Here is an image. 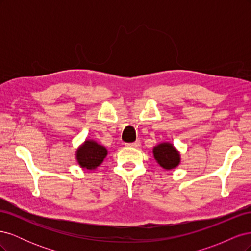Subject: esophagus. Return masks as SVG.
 Returning <instances> with one entry per match:
<instances>
[{
	"label": "esophagus",
	"mask_w": 251,
	"mask_h": 251,
	"mask_svg": "<svg viewBox=\"0 0 251 251\" xmlns=\"http://www.w3.org/2000/svg\"><path fill=\"white\" fill-rule=\"evenodd\" d=\"M126 146H127V147H130V148H135V149H137V148H139V147H140V141H139V140H136L135 142L127 143Z\"/></svg>",
	"instance_id": "34e87169"
}]
</instances>
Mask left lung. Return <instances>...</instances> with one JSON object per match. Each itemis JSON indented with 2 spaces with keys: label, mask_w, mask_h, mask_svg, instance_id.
Masks as SVG:
<instances>
[{
  "label": "left lung",
  "mask_w": 251,
  "mask_h": 251,
  "mask_svg": "<svg viewBox=\"0 0 251 251\" xmlns=\"http://www.w3.org/2000/svg\"><path fill=\"white\" fill-rule=\"evenodd\" d=\"M153 154L157 163L164 170H174L180 164L179 151L170 142H161L153 149Z\"/></svg>",
  "instance_id": "1"
}]
</instances>
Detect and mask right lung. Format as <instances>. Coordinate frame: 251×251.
Returning <instances> with one entry per match:
<instances>
[{"instance_id": "1", "label": "right lung", "mask_w": 251, "mask_h": 251, "mask_svg": "<svg viewBox=\"0 0 251 251\" xmlns=\"http://www.w3.org/2000/svg\"><path fill=\"white\" fill-rule=\"evenodd\" d=\"M108 155V150L93 139H86L78 147L75 158L81 169L95 170L100 166Z\"/></svg>"}]
</instances>
